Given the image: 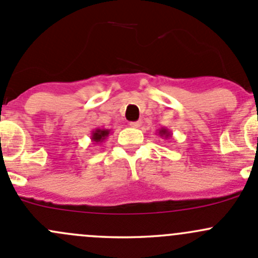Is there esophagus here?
<instances>
[{
    "instance_id": "obj_1",
    "label": "esophagus",
    "mask_w": 258,
    "mask_h": 258,
    "mask_svg": "<svg viewBox=\"0 0 258 258\" xmlns=\"http://www.w3.org/2000/svg\"><path fill=\"white\" fill-rule=\"evenodd\" d=\"M130 126L134 127V128H139V127L141 126V122H140V121H136V122H130Z\"/></svg>"
}]
</instances>
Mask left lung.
Returning a JSON list of instances; mask_svg holds the SVG:
<instances>
[{
  "label": "left lung",
  "mask_w": 258,
  "mask_h": 258,
  "mask_svg": "<svg viewBox=\"0 0 258 258\" xmlns=\"http://www.w3.org/2000/svg\"><path fill=\"white\" fill-rule=\"evenodd\" d=\"M158 136L160 137H163V139H171L172 137V134H171V131H168L167 128H160L158 130Z\"/></svg>",
  "instance_id": "1"
}]
</instances>
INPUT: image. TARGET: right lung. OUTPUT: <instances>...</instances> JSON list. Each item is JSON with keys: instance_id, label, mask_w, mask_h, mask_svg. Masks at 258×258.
I'll use <instances>...</instances> for the list:
<instances>
[{"instance_id": "add662e5", "label": "right lung", "mask_w": 258, "mask_h": 258, "mask_svg": "<svg viewBox=\"0 0 258 258\" xmlns=\"http://www.w3.org/2000/svg\"><path fill=\"white\" fill-rule=\"evenodd\" d=\"M110 134H111V130H107V128L93 130L92 134H91V141H92V145L102 144V142H105V140L110 136Z\"/></svg>"}]
</instances>
